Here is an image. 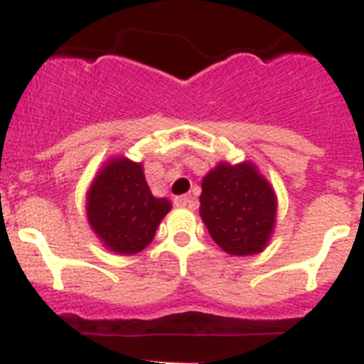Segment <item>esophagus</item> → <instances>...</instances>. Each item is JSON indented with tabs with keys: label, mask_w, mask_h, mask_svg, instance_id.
Instances as JSON below:
<instances>
[{
	"label": "esophagus",
	"mask_w": 364,
	"mask_h": 364,
	"mask_svg": "<svg viewBox=\"0 0 364 364\" xmlns=\"http://www.w3.org/2000/svg\"><path fill=\"white\" fill-rule=\"evenodd\" d=\"M175 204L178 208H193L195 206L193 198L189 197V195H180V197H176Z\"/></svg>",
	"instance_id": "34e87169"
}]
</instances>
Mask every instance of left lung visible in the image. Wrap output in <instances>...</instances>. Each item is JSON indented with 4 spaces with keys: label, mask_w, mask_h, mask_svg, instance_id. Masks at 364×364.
<instances>
[{
    "label": "left lung",
    "mask_w": 364,
    "mask_h": 364,
    "mask_svg": "<svg viewBox=\"0 0 364 364\" xmlns=\"http://www.w3.org/2000/svg\"><path fill=\"white\" fill-rule=\"evenodd\" d=\"M276 195L254 164L220 161L203 178L200 217L226 254L262 252L276 223Z\"/></svg>",
    "instance_id": "obj_1"
}]
</instances>
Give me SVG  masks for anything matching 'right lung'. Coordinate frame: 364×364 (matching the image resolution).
<instances>
[{"label": "right lung", "instance_id": "right-lung-1", "mask_svg": "<svg viewBox=\"0 0 364 364\" xmlns=\"http://www.w3.org/2000/svg\"><path fill=\"white\" fill-rule=\"evenodd\" d=\"M171 210L167 198L152 197L144 166L112 158L93 178L86 195V215L101 243L117 254H138L152 241Z\"/></svg>", "mask_w": 364, "mask_h": 364}]
</instances>
